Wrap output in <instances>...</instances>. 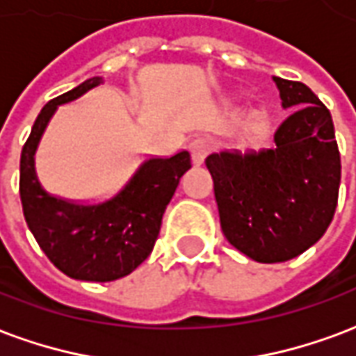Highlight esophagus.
Listing matches in <instances>:
<instances>
[{"label":"esophagus","instance_id":"1","mask_svg":"<svg viewBox=\"0 0 356 356\" xmlns=\"http://www.w3.org/2000/svg\"><path fill=\"white\" fill-rule=\"evenodd\" d=\"M189 153H191V161H193L195 167L203 165L204 157H207V153H209V144H207V140H191V142H189Z\"/></svg>","mask_w":356,"mask_h":356}]
</instances>
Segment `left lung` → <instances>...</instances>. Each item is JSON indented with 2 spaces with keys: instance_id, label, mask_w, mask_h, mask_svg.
<instances>
[{
  "instance_id": "8db88e82",
  "label": "left lung",
  "mask_w": 356,
  "mask_h": 356,
  "mask_svg": "<svg viewBox=\"0 0 356 356\" xmlns=\"http://www.w3.org/2000/svg\"><path fill=\"white\" fill-rule=\"evenodd\" d=\"M284 108L275 149L212 153L220 225L237 250L261 264L292 260L328 229L338 204L341 159L328 108L302 81L275 77Z\"/></svg>"
}]
</instances>
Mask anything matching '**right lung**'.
<instances>
[{
  "label": "right lung",
  "instance_id": "obj_1",
  "mask_svg": "<svg viewBox=\"0 0 356 356\" xmlns=\"http://www.w3.org/2000/svg\"><path fill=\"white\" fill-rule=\"evenodd\" d=\"M100 81L102 77H90L45 104L20 153V201L26 224L62 273L90 282L121 279L152 254L165 209L184 172L191 168L188 152L168 159H149L118 197L92 207L45 193L33 170L41 134L56 106L72 102Z\"/></svg>",
  "mask_w": 356,
  "mask_h": 356
}]
</instances>
